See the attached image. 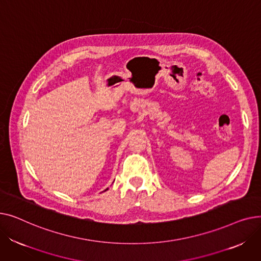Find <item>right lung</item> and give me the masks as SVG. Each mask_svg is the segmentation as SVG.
Wrapping results in <instances>:
<instances>
[{"mask_svg":"<svg viewBox=\"0 0 261 261\" xmlns=\"http://www.w3.org/2000/svg\"><path fill=\"white\" fill-rule=\"evenodd\" d=\"M106 190H108V188H107V189H106ZM106 190H105V191H106Z\"/></svg>","mask_w":261,"mask_h":261,"instance_id":"add662e5","label":"right lung"}]
</instances>
